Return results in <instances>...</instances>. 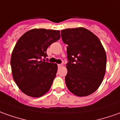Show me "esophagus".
<instances>
[{
  "label": "esophagus",
  "mask_w": 120,
  "mask_h": 120,
  "mask_svg": "<svg viewBox=\"0 0 120 120\" xmlns=\"http://www.w3.org/2000/svg\"><path fill=\"white\" fill-rule=\"evenodd\" d=\"M57 66H58V67H61V66H63V64H58Z\"/></svg>",
  "instance_id": "1"
}]
</instances>
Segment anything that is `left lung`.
Here are the masks:
<instances>
[{"mask_svg":"<svg viewBox=\"0 0 120 120\" xmlns=\"http://www.w3.org/2000/svg\"><path fill=\"white\" fill-rule=\"evenodd\" d=\"M67 45L66 85L79 97L95 92L105 74L106 55L98 37L85 28L66 29L61 31Z\"/></svg>","mask_w":120,"mask_h":120,"instance_id":"left-lung-1","label":"left lung"}]
</instances>
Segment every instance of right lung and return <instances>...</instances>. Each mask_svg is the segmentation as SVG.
I'll use <instances>...</instances> for the list:
<instances>
[{"instance_id":"add662e5","label":"right lung","mask_w":120,"mask_h":120,"mask_svg":"<svg viewBox=\"0 0 120 120\" xmlns=\"http://www.w3.org/2000/svg\"><path fill=\"white\" fill-rule=\"evenodd\" d=\"M60 37L59 30L35 29L26 32L18 40L10 63L15 82L25 94L39 97L49 90L57 65L42 59H46L48 48Z\"/></svg>"}]
</instances>
